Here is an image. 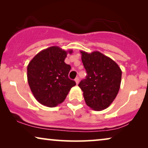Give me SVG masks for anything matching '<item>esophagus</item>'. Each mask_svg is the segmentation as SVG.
<instances>
[{
    "mask_svg": "<svg viewBox=\"0 0 148 148\" xmlns=\"http://www.w3.org/2000/svg\"><path fill=\"white\" fill-rule=\"evenodd\" d=\"M75 81L76 84H79V78L78 77H77L75 79Z\"/></svg>",
    "mask_w": 148,
    "mask_h": 148,
    "instance_id": "obj_1",
    "label": "esophagus"
}]
</instances>
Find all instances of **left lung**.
I'll list each match as a JSON object with an SVG mask.
<instances>
[{"label": "left lung", "instance_id": "8db88e82", "mask_svg": "<svg viewBox=\"0 0 148 148\" xmlns=\"http://www.w3.org/2000/svg\"><path fill=\"white\" fill-rule=\"evenodd\" d=\"M81 53L87 75L78 86L84 92L86 104L94 110H102L118 94L122 71L114 60L100 52Z\"/></svg>", "mask_w": 148, "mask_h": 148}]
</instances>
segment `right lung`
I'll list each match as a JSON object with an SVG mask.
<instances>
[{
  "instance_id": "right-lung-1",
  "label": "right lung",
  "mask_w": 148,
  "mask_h": 148,
  "mask_svg": "<svg viewBox=\"0 0 148 148\" xmlns=\"http://www.w3.org/2000/svg\"><path fill=\"white\" fill-rule=\"evenodd\" d=\"M72 53V50L69 51ZM67 52L58 46L42 50L27 66V81L35 98L40 104L54 107L63 102L76 85L69 78V64L64 62Z\"/></svg>"
}]
</instances>
